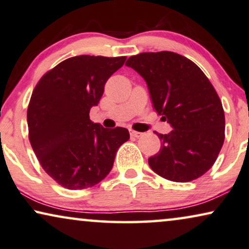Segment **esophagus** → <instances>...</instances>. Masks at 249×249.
Segmentation results:
<instances>
[{
    "label": "esophagus",
    "mask_w": 249,
    "mask_h": 249,
    "mask_svg": "<svg viewBox=\"0 0 249 249\" xmlns=\"http://www.w3.org/2000/svg\"><path fill=\"white\" fill-rule=\"evenodd\" d=\"M143 135V133H141V132H137V131H131V137H134V138H140Z\"/></svg>",
    "instance_id": "34e87169"
}]
</instances>
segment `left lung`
Listing matches in <instances>:
<instances>
[{"label":"left lung","instance_id":"1","mask_svg":"<svg viewBox=\"0 0 249 249\" xmlns=\"http://www.w3.org/2000/svg\"><path fill=\"white\" fill-rule=\"evenodd\" d=\"M125 65L144 78L155 110L173 127L157 133L161 147L149 166L174 182L200 178L224 142V110L210 79L190 59L171 51L132 55Z\"/></svg>","mask_w":249,"mask_h":249}]
</instances>
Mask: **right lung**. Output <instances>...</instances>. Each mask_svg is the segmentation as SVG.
<instances>
[{
  "label": "right lung",
  "mask_w": 249,
  "mask_h": 249,
  "mask_svg": "<svg viewBox=\"0 0 249 249\" xmlns=\"http://www.w3.org/2000/svg\"><path fill=\"white\" fill-rule=\"evenodd\" d=\"M126 57L77 55L45 72L27 109L28 137L39 164L61 187L91 188L109 174L126 128L109 130L90 119L105 84Z\"/></svg>",
  "instance_id": "1"
}]
</instances>
